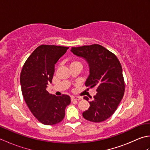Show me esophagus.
Instances as JSON below:
<instances>
[{
  "mask_svg": "<svg viewBox=\"0 0 150 150\" xmlns=\"http://www.w3.org/2000/svg\"><path fill=\"white\" fill-rule=\"evenodd\" d=\"M81 99V97H76V96H71V100L73 101V100H79Z\"/></svg>",
  "mask_w": 150,
  "mask_h": 150,
  "instance_id": "1",
  "label": "esophagus"
}]
</instances>
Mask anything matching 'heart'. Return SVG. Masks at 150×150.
Instances as JSON below:
<instances>
[{"label":"heart","mask_w":150,"mask_h":150,"mask_svg":"<svg viewBox=\"0 0 150 150\" xmlns=\"http://www.w3.org/2000/svg\"><path fill=\"white\" fill-rule=\"evenodd\" d=\"M75 63H79V62H77V61H73V62H72L71 63V64H75Z\"/></svg>","instance_id":"heart-1"}]
</instances>
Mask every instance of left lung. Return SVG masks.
I'll return each mask as SVG.
<instances>
[{
  "label": "left lung",
  "mask_w": 150,
  "mask_h": 150,
  "mask_svg": "<svg viewBox=\"0 0 150 150\" xmlns=\"http://www.w3.org/2000/svg\"><path fill=\"white\" fill-rule=\"evenodd\" d=\"M71 52L88 64L90 75L86 86L97 88L96 95L82 116L91 122H103L112 115L123 97L125 84L122 66L115 55L99 44L73 47ZM84 98L89 100L88 97Z\"/></svg>",
  "instance_id": "left-lung-1"
}]
</instances>
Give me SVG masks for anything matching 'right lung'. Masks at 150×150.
<instances>
[{"label": "right lung", "mask_w": 150, "mask_h": 150, "mask_svg": "<svg viewBox=\"0 0 150 150\" xmlns=\"http://www.w3.org/2000/svg\"><path fill=\"white\" fill-rule=\"evenodd\" d=\"M68 47L41 45L33 51L24 63L20 77L24 100L31 112L45 125H53L63 120L65 109L71 103L69 96L57 97L46 90L52 83L55 64Z\"/></svg>", "instance_id": "right-lung-1"}]
</instances>
